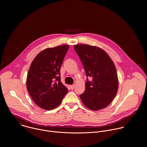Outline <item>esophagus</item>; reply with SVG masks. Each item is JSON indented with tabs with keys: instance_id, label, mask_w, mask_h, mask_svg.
Listing matches in <instances>:
<instances>
[{
	"instance_id": "34e87169",
	"label": "esophagus",
	"mask_w": 147,
	"mask_h": 147,
	"mask_svg": "<svg viewBox=\"0 0 147 147\" xmlns=\"http://www.w3.org/2000/svg\"><path fill=\"white\" fill-rule=\"evenodd\" d=\"M70 87L71 89H74L75 88V85H70Z\"/></svg>"
}]
</instances>
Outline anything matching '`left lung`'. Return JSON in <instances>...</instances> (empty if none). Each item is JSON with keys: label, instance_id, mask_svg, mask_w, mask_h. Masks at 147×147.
<instances>
[{"label": "left lung", "instance_id": "1", "mask_svg": "<svg viewBox=\"0 0 147 147\" xmlns=\"http://www.w3.org/2000/svg\"><path fill=\"white\" fill-rule=\"evenodd\" d=\"M74 48L80 58L87 77L92 81L85 84L80 99L88 109L98 111L107 107L118 89V79L115 65L103 49L88 44H77Z\"/></svg>", "mask_w": 147, "mask_h": 147}]
</instances>
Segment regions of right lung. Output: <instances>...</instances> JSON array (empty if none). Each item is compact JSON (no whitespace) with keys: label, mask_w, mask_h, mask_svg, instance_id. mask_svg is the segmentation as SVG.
Masks as SVG:
<instances>
[{"label":"right lung","mask_w":147,"mask_h":147,"mask_svg":"<svg viewBox=\"0 0 147 147\" xmlns=\"http://www.w3.org/2000/svg\"><path fill=\"white\" fill-rule=\"evenodd\" d=\"M69 45L48 48L33 59L29 67L26 88L39 107L50 110L57 108L68 92L61 82L60 70Z\"/></svg>","instance_id":"obj_1"}]
</instances>
